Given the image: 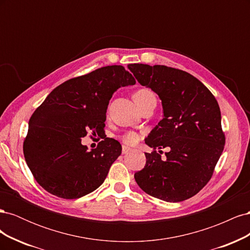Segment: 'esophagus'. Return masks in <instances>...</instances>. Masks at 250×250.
Segmentation results:
<instances>
[{"mask_svg": "<svg viewBox=\"0 0 250 250\" xmlns=\"http://www.w3.org/2000/svg\"><path fill=\"white\" fill-rule=\"evenodd\" d=\"M129 151H131V149L129 147H126V146H123L122 147V153L123 154H127Z\"/></svg>", "mask_w": 250, "mask_h": 250, "instance_id": "esophagus-1", "label": "esophagus"}]
</instances>
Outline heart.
<instances>
[{
    "mask_svg": "<svg viewBox=\"0 0 250 250\" xmlns=\"http://www.w3.org/2000/svg\"><path fill=\"white\" fill-rule=\"evenodd\" d=\"M154 95L148 88H141L137 90L132 96L133 101L134 102H144L148 100L149 98H153ZM139 134L134 131H128L125 132L124 134L121 135V141H122L126 145H133V144L137 143L139 141Z\"/></svg>",
    "mask_w": 250,
    "mask_h": 250,
    "instance_id": "1",
    "label": "heart"
}]
</instances>
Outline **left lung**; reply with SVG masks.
Returning a JSON list of instances; mask_svg holds the SVG:
<instances>
[{"instance_id": "8db88e82", "label": "left lung", "mask_w": 250, "mask_h": 250, "mask_svg": "<svg viewBox=\"0 0 250 250\" xmlns=\"http://www.w3.org/2000/svg\"><path fill=\"white\" fill-rule=\"evenodd\" d=\"M128 69L142 85L161 98L164 118L145 143L146 165L134 174L139 187L167 202L191 198L213 176L224 149L221 112L208 88L193 75L166 65L132 63ZM168 147L162 161L155 148Z\"/></svg>"}]
</instances>
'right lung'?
<instances>
[{
    "label": "right lung",
    "instance_id": "right-lung-1",
    "mask_svg": "<svg viewBox=\"0 0 250 250\" xmlns=\"http://www.w3.org/2000/svg\"><path fill=\"white\" fill-rule=\"evenodd\" d=\"M135 79L122 65H107L55 87L29 120L25 160L37 183L63 199L92 193L106 178L122 152L121 144L104 133L112 94ZM92 131L103 141L90 151L81 138Z\"/></svg>",
    "mask_w": 250,
    "mask_h": 250
}]
</instances>
